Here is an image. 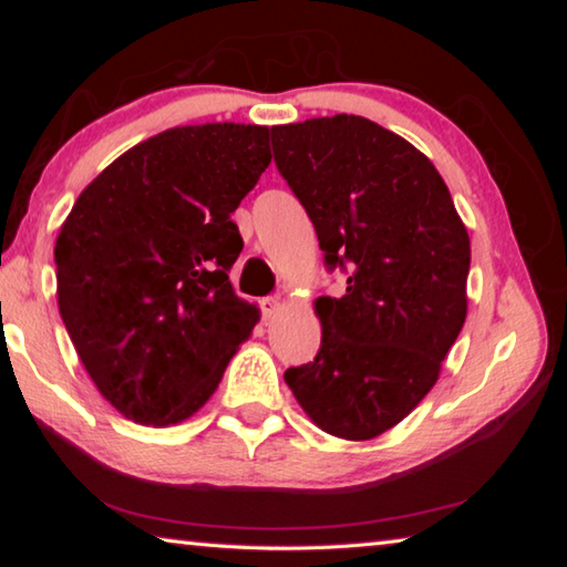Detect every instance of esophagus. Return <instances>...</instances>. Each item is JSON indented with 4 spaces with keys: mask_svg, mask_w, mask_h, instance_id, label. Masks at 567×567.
Wrapping results in <instances>:
<instances>
[{
    "mask_svg": "<svg viewBox=\"0 0 567 567\" xmlns=\"http://www.w3.org/2000/svg\"><path fill=\"white\" fill-rule=\"evenodd\" d=\"M260 307H262V318H265V322L275 320L277 315L282 312V302L277 300V297H265V300L260 302Z\"/></svg>",
    "mask_w": 567,
    "mask_h": 567,
    "instance_id": "34e87169",
    "label": "esophagus"
}]
</instances>
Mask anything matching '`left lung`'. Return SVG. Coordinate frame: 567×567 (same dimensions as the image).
<instances>
[{
    "instance_id": "left-lung-1",
    "label": "left lung",
    "mask_w": 567,
    "mask_h": 567,
    "mask_svg": "<svg viewBox=\"0 0 567 567\" xmlns=\"http://www.w3.org/2000/svg\"><path fill=\"white\" fill-rule=\"evenodd\" d=\"M272 150L324 262L350 265L344 295L315 300L318 358L285 382L324 433L372 440L433 390L463 330L467 229L433 162L378 122L277 124Z\"/></svg>"
}]
</instances>
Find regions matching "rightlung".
<instances>
[{"label":"right lung","instance_id":"right-lung-1","mask_svg":"<svg viewBox=\"0 0 567 567\" xmlns=\"http://www.w3.org/2000/svg\"><path fill=\"white\" fill-rule=\"evenodd\" d=\"M270 127H172L76 197L54 245L56 305L102 398L167 427L213 398L260 307L235 295L233 213L270 167Z\"/></svg>","mask_w":567,"mask_h":567}]
</instances>
